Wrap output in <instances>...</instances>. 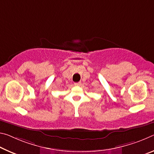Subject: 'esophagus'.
Segmentation results:
<instances>
[{
    "instance_id": "obj_1",
    "label": "esophagus",
    "mask_w": 154,
    "mask_h": 154,
    "mask_svg": "<svg viewBox=\"0 0 154 154\" xmlns=\"http://www.w3.org/2000/svg\"><path fill=\"white\" fill-rule=\"evenodd\" d=\"M80 85H81V82H75L74 83L75 86H80Z\"/></svg>"
}]
</instances>
